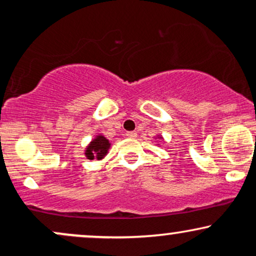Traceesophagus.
<instances>
[{
	"label": "esophagus",
	"mask_w": 256,
	"mask_h": 256,
	"mask_svg": "<svg viewBox=\"0 0 256 256\" xmlns=\"http://www.w3.org/2000/svg\"><path fill=\"white\" fill-rule=\"evenodd\" d=\"M126 136L130 137V138H134V137L137 136V134L134 131H128V132H126Z\"/></svg>",
	"instance_id": "esophagus-1"
}]
</instances>
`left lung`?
I'll return each mask as SVG.
<instances>
[{
	"instance_id": "8db88e82",
	"label": "left lung",
	"mask_w": 256,
	"mask_h": 256,
	"mask_svg": "<svg viewBox=\"0 0 256 256\" xmlns=\"http://www.w3.org/2000/svg\"><path fill=\"white\" fill-rule=\"evenodd\" d=\"M160 138H161V137H160Z\"/></svg>"
}]
</instances>
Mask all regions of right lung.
I'll use <instances>...</instances> for the list:
<instances>
[{"label":"right lung","instance_id":"add662e5","mask_svg":"<svg viewBox=\"0 0 256 256\" xmlns=\"http://www.w3.org/2000/svg\"><path fill=\"white\" fill-rule=\"evenodd\" d=\"M110 143L104 136H96L90 142V144L88 146L86 150H85V156L89 160H94V158H98L101 160L107 155L108 149H110Z\"/></svg>","mask_w":256,"mask_h":256}]
</instances>
